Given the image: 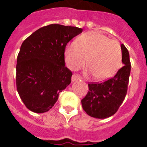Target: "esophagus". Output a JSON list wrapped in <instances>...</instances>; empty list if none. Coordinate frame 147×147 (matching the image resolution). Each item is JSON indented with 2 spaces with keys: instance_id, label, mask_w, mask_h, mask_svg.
I'll return each instance as SVG.
<instances>
[{
  "instance_id": "esophagus-1",
  "label": "esophagus",
  "mask_w": 147,
  "mask_h": 147,
  "mask_svg": "<svg viewBox=\"0 0 147 147\" xmlns=\"http://www.w3.org/2000/svg\"><path fill=\"white\" fill-rule=\"evenodd\" d=\"M80 78H81L79 76L76 75V74H74V75H72V76H71V82H75V81L79 80Z\"/></svg>"
}]
</instances>
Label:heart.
I'll list each match as a JSON object with an SVG mask.
<instances>
[{"label": "heart", "mask_w": 147, "mask_h": 147, "mask_svg": "<svg viewBox=\"0 0 147 147\" xmlns=\"http://www.w3.org/2000/svg\"><path fill=\"white\" fill-rule=\"evenodd\" d=\"M85 74H93L98 80L114 76L121 67L122 53L121 46L101 33L92 31L83 34L77 42L67 45L65 60L71 70H78L85 64Z\"/></svg>", "instance_id": "heart-1"}]
</instances>
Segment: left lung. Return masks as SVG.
Returning <instances> with one entry per match:
<instances>
[{
  "label": "left lung",
  "instance_id": "1",
  "mask_svg": "<svg viewBox=\"0 0 147 147\" xmlns=\"http://www.w3.org/2000/svg\"><path fill=\"white\" fill-rule=\"evenodd\" d=\"M121 48L123 66L113 78L88 84L89 92L82 100L84 111L92 117L105 119L114 115L125 98L131 65L128 50L123 44Z\"/></svg>",
  "mask_w": 147,
  "mask_h": 147
}]
</instances>
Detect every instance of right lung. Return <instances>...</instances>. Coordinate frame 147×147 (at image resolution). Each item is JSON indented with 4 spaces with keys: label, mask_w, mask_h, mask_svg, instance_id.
<instances>
[{
    "label": "right lung",
    "mask_w": 147,
    "mask_h": 147,
    "mask_svg": "<svg viewBox=\"0 0 147 147\" xmlns=\"http://www.w3.org/2000/svg\"><path fill=\"white\" fill-rule=\"evenodd\" d=\"M82 30L50 24L23 42L17 59V89L30 111L39 114L49 111L71 83V71L65 66V49Z\"/></svg>",
    "instance_id": "obj_1"
}]
</instances>
